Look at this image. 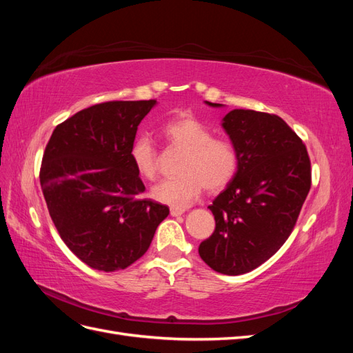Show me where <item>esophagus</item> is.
<instances>
[{
	"instance_id": "obj_1",
	"label": "esophagus",
	"mask_w": 353,
	"mask_h": 353,
	"mask_svg": "<svg viewBox=\"0 0 353 353\" xmlns=\"http://www.w3.org/2000/svg\"><path fill=\"white\" fill-rule=\"evenodd\" d=\"M185 212V209H181V208H170V215L172 216H181L183 213Z\"/></svg>"
}]
</instances>
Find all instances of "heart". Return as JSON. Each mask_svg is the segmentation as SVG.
Wrapping results in <instances>:
<instances>
[{"mask_svg":"<svg viewBox=\"0 0 353 353\" xmlns=\"http://www.w3.org/2000/svg\"><path fill=\"white\" fill-rule=\"evenodd\" d=\"M165 140L184 156L179 176L162 179L152 188L159 203L172 208H187L199 199L203 188L219 191L227 187L239 170V152L227 138H215L209 128L194 116H179L160 128ZM131 160L143 178L153 179L157 172V153L152 140L137 137L131 145Z\"/></svg>","mask_w":353,"mask_h":353,"instance_id":"obj_1","label":"heart"}]
</instances>
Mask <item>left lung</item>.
<instances>
[{
	"mask_svg": "<svg viewBox=\"0 0 353 353\" xmlns=\"http://www.w3.org/2000/svg\"><path fill=\"white\" fill-rule=\"evenodd\" d=\"M222 128L239 152V170L209 206L216 227L199 254L216 272L240 275L268 261L290 236L311 190V160L276 114L234 109Z\"/></svg>",
	"mask_w": 353,
	"mask_h": 353,
	"instance_id": "1",
	"label": "left lung"
}]
</instances>
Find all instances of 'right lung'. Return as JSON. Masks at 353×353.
Wrapping results in <instances>:
<instances>
[{
	"label": "right lung",
	"instance_id": "add662e5",
	"mask_svg": "<svg viewBox=\"0 0 353 353\" xmlns=\"http://www.w3.org/2000/svg\"><path fill=\"white\" fill-rule=\"evenodd\" d=\"M156 100L91 105L57 125L39 181L61 240L94 270H125L150 248L169 208L141 199L131 160L138 125Z\"/></svg>",
	"mask_w": 353,
	"mask_h": 353
}]
</instances>
